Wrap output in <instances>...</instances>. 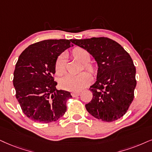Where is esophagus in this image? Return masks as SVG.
Masks as SVG:
<instances>
[{
  "instance_id": "1",
  "label": "esophagus",
  "mask_w": 152,
  "mask_h": 152,
  "mask_svg": "<svg viewBox=\"0 0 152 152\" xmlns=\"http://www.w3.org/2000/svg\"><path fill=\"white\" fill-rule=\"evenodd\" d=\"M79 94H80L79 92H72V97H77V96L79 95Z\"/></svg>"
}]
</instances>
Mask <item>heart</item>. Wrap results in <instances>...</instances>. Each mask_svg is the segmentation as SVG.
Returning <instances> with one entry per match:
<instances>
[{
    "label": "heart",
    "instance_id": "b5f03b06",
    "mask_svg": "<svg viewBox=\"0 0 152 152\" xmlns=\"http://www.w3.org/2000/svg\"><path fill=\"white\" fill-rule=\"evenodd\" d=\"M73 56L75 59L84 64V67L87 69L91 71L93 69L91 65L88 64L89 62L90 57V54L85 49L78 48L74 49L72 52ZM55 72L57 75L61 76L65 72V55L62 54L57 59L55 63ZM91 77L87 72H83L78 75L67 74L59 80V86L62 89L69 91L76 92L79 91L90 83Z\"/></svg>",
    "mask_w": 152,
    "mask_h": 152
}]
</instances>
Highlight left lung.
I'll return each mask as SVG.
<instances>
[{
	"label": "left lung",
	"mask_w": 152,
	"mask_h": 152,
	"mask_svg": "<svg viewBox=\"0 0 152 152\" xmlns=\"http://www.w3.org/2000/svg\"><path fill=\"white\" fill-rule=\"evenodd\" d=\"M97 62V79L90 90L93 99L86 104L90 114L106 122L126 114L134 98L136 69L130 55L117 42L105 37L72 39Z\"/></svg>",
	"instance_id": "left-lung-1"
}]
</instances>
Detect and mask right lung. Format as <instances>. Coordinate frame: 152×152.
Segmentation results:
<instances>
[{"label": "right lung", "instance_id": "1", "mask_svg": "<svg viewBox=\"0 0 152 152\" xmlns=\"http://www.w3.org/2000/svg\"><path fill=\"white\" fill-rule=\"evenodd\" d=\"M71 40H45L30 45L19 57L13 85L23 113L35 122L56 121L66 111L69 92L56 88L55 63L65 50L72 47Z\"/></svg>", "mask_w": 152, "mask_h": 152}]
</instances>
